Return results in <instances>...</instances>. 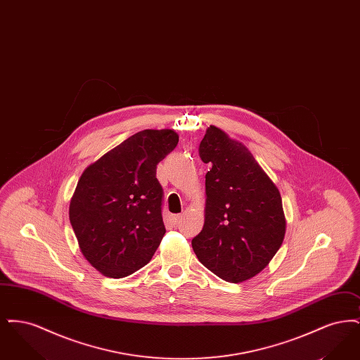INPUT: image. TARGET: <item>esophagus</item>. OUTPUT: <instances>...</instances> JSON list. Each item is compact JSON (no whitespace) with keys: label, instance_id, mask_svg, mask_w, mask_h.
I'll return each mask as SVG.
<instances>
[{"label":"esophagus","instance_id":"esophagus-1","mask_svg":"<svg viewBox=\"0 0 360 360\" xmlns=\"http://www.w3.org/2000/svg\"><path fill=\"white\" fill-rule=\"evenodd\" d=\"M182 219V214L179 213V214H172V217H170V220H172V224H178V221Z\"/></svg>","mask_w":360,"mask_h":360}]
</instances>
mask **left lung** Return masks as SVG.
<instances>
[{
	"instance_id": "left-lung-1",
	"label": "left lung",
	"mask_w": 360,
	"mask_h": 360,
	"mask_svg": "<svg viewBox=\"0 0 360 360\" xmlns=\"http://www.w3.org/2000/svg\"><path fill=\"white\" fill-rule=\"evenodd\" d=\"M198 154L206 172L205 224L191 240L198 260L226 282L259 274L285 238L282 200L248 148L210 127Z\"/></svg>"
}]
</instances>
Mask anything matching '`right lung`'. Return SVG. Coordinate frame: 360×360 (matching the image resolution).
Listing matches in <instances>:
<instances>
[{"label":"right lung","mask_w":360,"mask_h":360,"mask_svg":"<svg viewBox=\"0 0 360 360\" xmlns=\"http://www.w3.org/2000/svg\"><path fill=\"white\" fill-rule=\"evenodd\" d=\"M178 144L172 129H146L90 165L70 202V223L89 263L109 278L134 274L166 233L156 166Z\"/></svg>","instance_id":"add662e5"}]
</instances>
